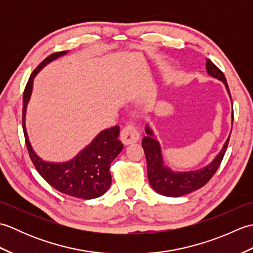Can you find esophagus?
Here are the masks:
<instances>
[{
  "mask_svg": "<svg viewBox=\"0 0 253 253\" xmlns=\"http://www.w3.org/2000/svg\"><path fill=\"white\" fill-rule=\"evenodd\" d=\"M121 141L127 146V144L135 143L140 138V133L137 130V128L133 125H127L121 131Z\"/></svg>",
  "mask_w": 253,
  "mask_h": 253,
  "instance_id": "1",
  "label": "esophagus"
}]
</instances>
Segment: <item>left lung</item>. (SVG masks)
<instances>
[{"mask_svg":"<svg viewBox=\"0 0 253 253\" xmlns=\"http://www.w3.org/2000/svg\"><path fill=\"white\" fill-rule=\"evenodd\" d=\"M207 72L211 77L221 80L230 96L228 84L223 72L214 65L209 58L207 60ZM232 117L234 120V114ZM146 132L147 137H143L142 139V148L144 150V154H146L149 182L155 191L166 197L184 196L200 189L206 185L219 168L224 154L226 152L230 137L229 135L221 151L209 165L197 170L174 171L164 164L160 143L155 139L152 129L148 125L146 126Z\"/></svg>","mask_w":253,"mask_h":253,"instance_id":"8db88e82","label":"left lung"}]
</instances>
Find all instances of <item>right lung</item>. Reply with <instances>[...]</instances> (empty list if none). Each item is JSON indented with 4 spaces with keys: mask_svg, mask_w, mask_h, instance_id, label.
<instances>
[{
    "mask_svg": "<svg viewBox=\"0 0 253 253\" xmlns=\"http://www.w3.org/2000/svg\"><path fill=\"white\" fill-rule=\"evenodd\" d=\"M67 52L53 53L40 63V65L30 75L23 98V129L30 159L38 173L43 177L44 180L62 193L89 200L104 195L112 184L111 163L123 150V144L118 140L120 127L114 126L102 130L89 146L68 162L53 163L43 161L36 154L30 144L25 125L27 104L30 100L36 75L46 64L65 55Z\"/></svg>",
    "mask_w": 253,
    "mask_h": 253,
    "instance_id": "obj_1",
    "label": "right lung"
}]
</instances>
